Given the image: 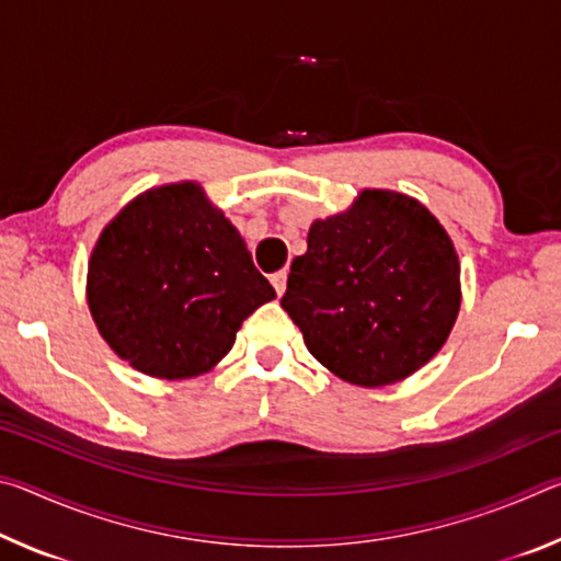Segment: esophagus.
<instances>
[{"mask_svg": "<svg viewBox=\"0 0 561 561\" xmlns=\"http://www.w3.org/2000/svg\"><path fill=\"white\" fill-rule=\"evenodd\" d=\"M272 287H274V291H277L279 294V297H282V294H284V289H287V272H274L272 274Z\"/></svg>", "mask_w": 561, "mask_h": 561, "instance_id": "1", "label": "esophagus"}]
</instances>
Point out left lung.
Segmentation results:
<instances>
[{
    "label": "left lung",
    "instance_id": "8db88e82",
    "mask_svg": "<svg viewBox=\"0 0 561 561\" xmlns=\"http://www.w3.org/2000/svg\"><path fill=\"white\" fill-rule=\"evenodd\" d=\"M282 309L319 364L354 386H388L438 354L460 309V264L443 225L391 190H364L317 220L291 262Z\"/></svg>",
    "mask_w": 561,
    "mask_h": 561
}]
</instances>
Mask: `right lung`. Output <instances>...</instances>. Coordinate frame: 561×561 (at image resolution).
I'll list each match as a JSON object with an SVG mask.
<instances>
[{
  "mask_svg": "<svg viewBox=\"0 0 561 561\" xmlns=\"http://www.w3.org/2000/svg\"><path fill=\"white\" fill-rule=\"evenodd\" d=\"M274 297L240 232L195 183L128 203L89 262L101 336L133 368L168 381L210 371L242 321Z\"/></svg>",
  "mask_w": 561,
  "mask_h": 561,
  "instance_id": "obj_1",
  "label": "right lung"
}]
</instances>
